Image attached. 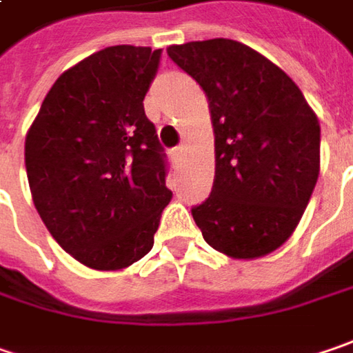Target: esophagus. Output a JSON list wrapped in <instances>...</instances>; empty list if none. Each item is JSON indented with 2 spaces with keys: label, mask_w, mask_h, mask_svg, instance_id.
<instances>
[{
  "label": "esophagus",
  "mask_w": 353,
  "mask_h": 353,
  "mask_svg": "<svg viewBox=\"0 0 353 353\" xmlns=\"http://www.w3.org/2000/svg\"><path fill=\"white\" fill-rule=\"evenodd\" d=\"M183 152H185V145H179L176 149H172V154H174L176 159H181V157H183Z\"/></svg>",
  "instance_id": "obj_1"
}]
</instances>
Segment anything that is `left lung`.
<instances>
[{
	"mask_svg": "<svg viewBox=\"0 0 353 353\" xmlns=\"http://www.w3.org/2000/svg\"><path fill=\"white\" fill-rule=\"evenodd\" d=\"M208 97L214 186L192 219L204 240L234 260H254L294 234L320 174V121L298 85L234 39L167 47Z\"/></svg>",
	"mask_w": 353,
	"mask_h": 353,
	"instance_id": "8db88e82",
	"label": "left lung"
}]
</instances>
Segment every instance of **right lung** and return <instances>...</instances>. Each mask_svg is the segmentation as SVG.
<instances>
[{
  "label": "right lung",
  "instance_id": "add662e5",
  "mask_svg": "<svg viewBox=\"0 0 353 353\" xmlns=\"http://www.w3.org/2000/svg\"><path fill=\"white\" fill-rule=\"evenodd\" d=\"M161 49L105 47L63 71L26 137L33 204L65 252L93 270L149 254L172 192L145 115Z\"/></svg>",
  "mask_w": 353,
  "mask_h": 353
}]
</instances>
